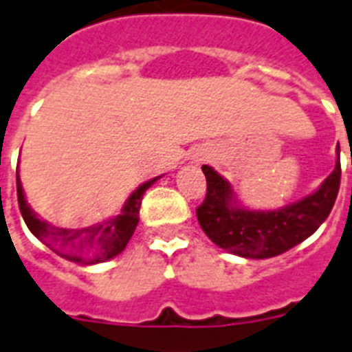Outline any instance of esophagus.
I'll return each mask as SVG.
<instances>
[{
	"label": "esophagus",
	"instance_id": "obj_1",
	"mask_svg": "<svg viewBox=\"0 0 352 352\" xmlns=\"http://www.w3.org/2000/svg\"><path fill=\"white\" fill-rule=\"evenodd\" d=\"M210 159V155L204 151V149H201V151H197V153L193 155V162L195 164H199V162H203V160H208Z\"/></svg>",
	"mask_w": 352,
	"mask_h": 352
}]
</instances>
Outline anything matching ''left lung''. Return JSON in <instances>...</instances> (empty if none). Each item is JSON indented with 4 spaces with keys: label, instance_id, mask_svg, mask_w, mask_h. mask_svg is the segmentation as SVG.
<instances>
[{
    "label": "left lung",
    "instance_id": "8db88e82",
    "mask_svg": "<svg viewBox=\"0 0 352 352\" xmlns=\"http://www.w3.org/2000/svg\"><path fill=\"white\" fill-rule=\"evenodd\" d=\"M203 171L206 197L197 208L199 225L219 248L248 259L279 256L314 234L333 210L342 177L338 153L333 173L316 192L283 208L261 212L239 206L230 182L214 168L204 164Z\"/></svg>",
    "mask_w": 352,
    "mask_h": 352
}]
</instances>
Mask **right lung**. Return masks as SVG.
Listing matches in <instances>:
<instances>
[{
  "label": "right lung",
  "instance_id": "obj_1",
  "mask_svg": "<svg viewBox=\"0 0 352 352\" xmlns=\"http://www.w3.org/2000/svg\"><path fill=\"white\" fill-rule=\"evenodd\" d=\"M16 179H18L19 212L23 215L25 225L29 226V230L63 259L80 263V265H95V263L113 259L126 248L138 225V210L142 203V195L159 177L140 184L127 197L124 208L117 217H113L102 225L89 226V228H74V230L58 228V226L49 225L47 221L38 219V215L30 210L25 201L19 175H16Z\"/></svg>",
  "mask_w": 352,
  "mask_h": 352
}]
</instances>
